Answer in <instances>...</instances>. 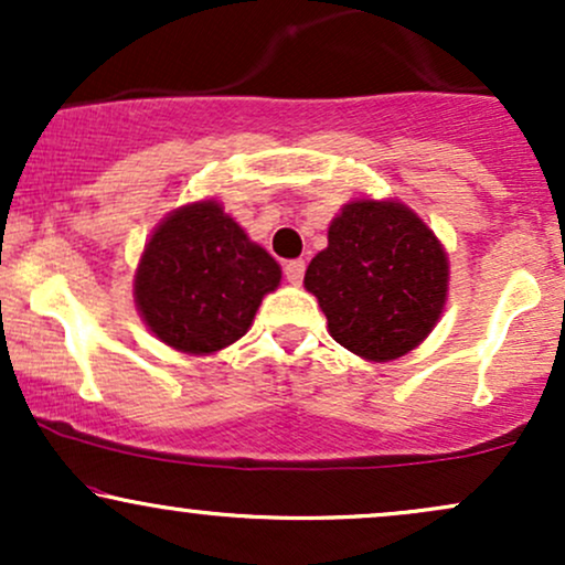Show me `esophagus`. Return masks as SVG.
Instances as JSON below:
<instances>
[{"label":"esophagus","mask_w":565,"mask_h":565,"mask_svg":"<svg viewBox=\"0 0 565 565\" xmlns=\"http://www.w3.org/2000/svg\"><path fill=\"white\" fill-rule=\"evenodd\" d=\"M284 276H287L289 284H302V276H305V260H289L284 265Z\"/></svg>","instance_id":"1"}]
</instances>
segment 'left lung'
Segmentation results:
<instances>
[{"label":"left lung","mask_w":565,"mask_h":565,"mask_svg":"<svg viewBox=\"0 0 565 565\" xmlns=\"http://www.w3.org/2000/svg\"><path fill=\"white\" fill-rule=\"evenodd\" d=\"M329 334L366 361H393L433 332L449 291V260L401 201L359 199L329 225V244L305 270Z\"/></svg>","instance_id":"left-lung-1"}]
</instances>
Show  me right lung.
Wrapping results in <instances>:
<instances>
[{
	"label": "right lung",
	"instance_id": "right-lung-1",
	"mask_svg": "<svg viewBox=\"0 0 565 565\" xmlns=\"http://www.w3.org/2000/svg\"><path fill=\"white\" fill-rule=\"evenodd\" d=\"M281 268L217 201L174 210L151 233L135 270V305L164 345L206 355L255 321Z\"/></svg>",
	"mask_w": 565,
	"mask_h": 565
}]
</instances>
